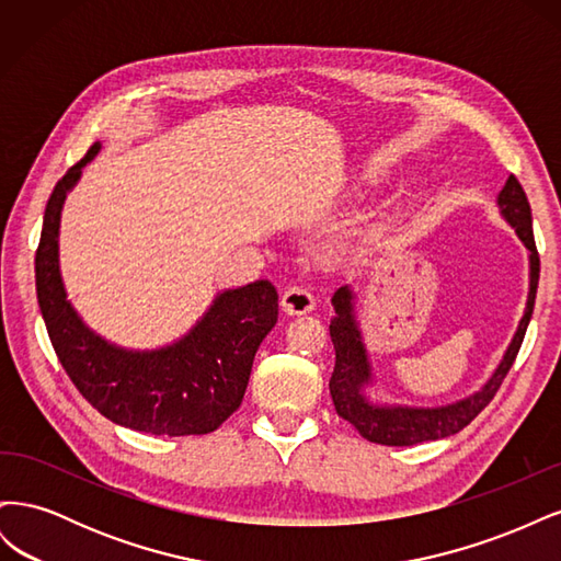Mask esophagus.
I'll return each instance as SVG.
<instances>
[{
    "label": "esophagus",
    "instance_id": "34e87169",
    "mask_svg": "<svg viewBox=\"0 0 561 561\" xmlns=\"http://www.w3.org/2000/svg\"><path fill=\"white\" fill-rule=\"evenodd\" d=\"M280 307L287 316H304V313H311L316 307V299L309 290H304L299 285L287 287L280 297Z\"/></svg>",
    "mask_w": 561,
    "mask_h": 561
}]
</instances>
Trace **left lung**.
Wrapping results in <instances>:
<instances>
[{
	"instance_id": "left-lung-1",
	"label": "left lung",
	"mask_w": 561,
	"mask_h": 561,
	"mask_svg": "<svg viewBox=\"0 0 561 561\" xmlns=\"http://www.w3.org/2000/svg\"><path fill=\"white\" fill-rule=\"evenodd\" d=\"M496 206L501 217L515 229L524 248L529 250V293H526L524 313L503 358L499 360L494 371H491L489 379L478 390H472L470 396L435 407H414L371 398V390L377 393V381L358 320V295H355L351 285H342L332 295L334 316L330 320V336L334 344L336 363L330 379V396L336 414L348 421L351 426H355V431L369 439V443L388 447H410L456 435L491 402L499 386L503 383L507 369L513 367L534 313L540 260L534 243L531 206L515 175H507L503 190L496 196Z\"/></svg>"
}]
</instances>
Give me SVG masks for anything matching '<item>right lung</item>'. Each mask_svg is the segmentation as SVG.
<instances>
[{"label": "right lung", "mask_w": 561, "mask_h": 561, "mask_svg": "<svg viewBox=\"0 0 561 561\" xmlns=\"http://www.w3.org/2000/svg\"><path fill=\"white\" fill-rule=\"evenodd\" d=\"M103 145L56 184L37 248V299L58 360L79 393L116 426L151 435H206L239 410L254 353L278 320V293L254 280L217 293L192 330L157 348H126L98 334L67 299L60 274L65 198Z\"/></svg>", "instance_id": "add662e5"}]
</instances>
